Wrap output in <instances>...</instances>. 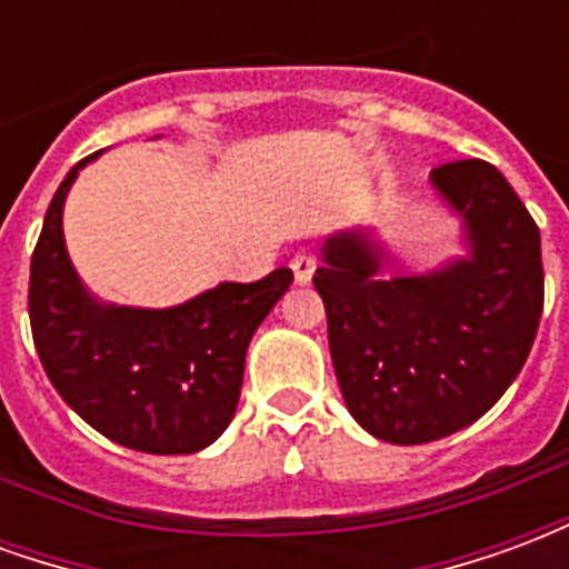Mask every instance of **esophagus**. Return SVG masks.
<instances>
[{"mask_svg":"<svg viewBox=\"0 0 569 569\" xmlns=\"http://www.w3.org/2000/svg\"><path fill=\"white\" fill-rule=\"evenodd\" d=\"M289 268L296 273V283H310V277L317 271V256L313 252H298L296 259L289 261Z\"/></svg>","mask_w":569,"mask_h":569,"instance_id":"obj_1","label":"esophagus"}]
</instances>
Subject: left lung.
Returning a JSON list of instances; mask_svg holds the SVG:
<instances>
[{
  "label": "left lung",
  "instance_id": "1",
  "mask_svg": "<svg viewBox=\"0 0 569 569\" xmlns=\"http://www.w3.org/2000/svg\"><path fill=\"white\" fill-rule=\"evenodd\" d=\"M432 186L463 216L472 259L378 280L381 249L338 234L313 277L347 408L393 445L445 439L481 418L527 362L546 296L539 228L493 163H439Z\"/></svg>",
  "mask_w": 569,
  "mask_h": 569
}]
</instances>
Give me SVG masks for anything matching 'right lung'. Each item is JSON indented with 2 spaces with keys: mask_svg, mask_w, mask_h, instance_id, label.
I'll list each match as a JSON object with an SVG mask.
<instances>
[{
  "mask_svg": "<svg viewBox=\"0 0 569 569\" xmlns=\"http://www.w3.org/2000/svg\"><path fill=\"white\" fill-rule=\"evenodd\" d=\"M67 173L30 261L32 341L54 390L106 439L146 453H194L234 418L247 347L292 283H222L170 310L103 308L88 298L63 243Z\"/></svg>",
  "mask_w": 569,
  "mask_h": 569,
  "instance_id": "right-lung-1",
  "label": "right lung"
}]
</instances>
